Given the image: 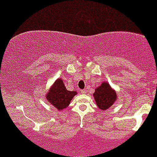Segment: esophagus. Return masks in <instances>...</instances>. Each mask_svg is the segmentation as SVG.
I'll return each mask as SVG.
<instances>
[{
  "mask_svg": "<svg viewBox=\"0 0 157 157\" xmlns=\"http://www.w3.org/2000/svg\"><path fill=\"white\" fill-rule=\"evenodd\" d=\"M81 92L82 94H85L86 92V90H81Z\"/></svg>",
  "mask_w": 157,
  "mask_h": 157,
  "instance_id": "esophagus-1",
  "label": "esophagus"
}]
</instances>
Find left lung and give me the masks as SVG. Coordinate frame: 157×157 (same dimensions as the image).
I'll list each match as a JSON object with an SVG mask.
<instances>
[{
    "mask_svg": "<svg viewBox=\"0 0 157 157\" xmlns=\"http://www.w3.org/2000/svg\"><path fill=\"white\" fill-rule=\"evenodd\" d=\"M93 96L97 106L102 110L109 109L117 99L116 92L107 82H103L95 89Z\"/></svg>",
    "mask_w": 157,
    "mask_h": 157,
    "instance_id": "obj_1",
    "label": "left lung"
}]
</instances>
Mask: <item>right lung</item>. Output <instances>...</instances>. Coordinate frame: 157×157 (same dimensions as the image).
<instances>
[{
  "label": "right lung",
  "mask_w": 157,
  "mask_h": 157,
  "mask_svg": "<svg viewBox=\"0 0 157 157\" xmlns=\"http://www.w3.org/2000/svg\"><path fill=\"white\" fill-rule=\"evenodd\" d=\"M76 94L75 91L67 90L63 80L58 78L48 91L46 99L58 110H63L69 106L71 100Z\"/></svg>",
  "instance_id": "obj_1"
}]
</instances>
